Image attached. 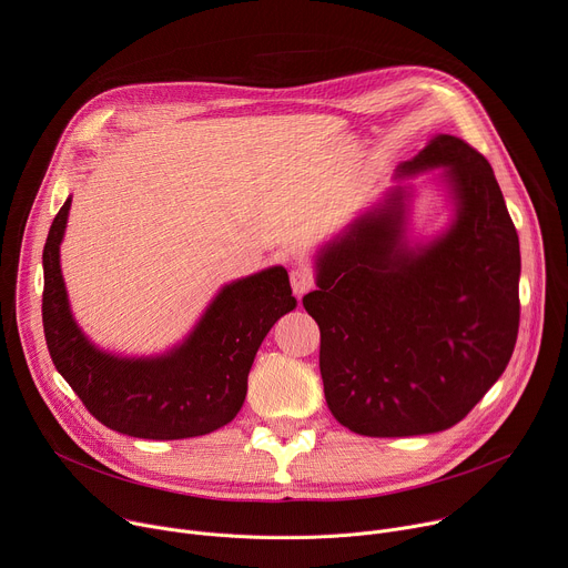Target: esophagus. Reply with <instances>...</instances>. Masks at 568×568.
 Segmentation results:
<instances>
[{
	"mask_svg": "<svg viewBox=\"0 0 568 568\" xmlns=\"http://www.w3.org/2000/svg\"><path fill=\"white\" fill-rule=\"evenodd\" d=\"M291 288L297 297L314 288V273L310 268H295L291 271Z\"/></svg>",
	"mask_w": 568,
	"mask_h": 568,
	"instance_id": "34e87169",
	"label": "esophagus"
}]
</instances>
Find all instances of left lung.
I'll use <instances>...</instances> for the list:
<instances>
[{
	"instance_id": "1",
	"label": "left lung",
	"mask_w": 568,
	"mask_h": 568,
	"mask_svg": "<svg viewBox=\"0 0 568 568\" xmlns=\"http://www.w3.org/2000/svg\"><path fill=\"white\" fill-rule=\"evenodd\" d=\"M444 168L450 227L405 239L407 189L359 215L316 258L302 297L321 327V375L334 418L364 436H416L459 423L494 386L516 345L518 234L489 161L434 136L396 178Z\"/></svg>"
}]
</instances>
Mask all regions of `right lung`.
<instances>
[{
    "label": "right lung",
    "instance_id": "right-lung-1",
    "mask_svg": "<svg viewBox=\"0 0 568 568\" xmlns=\"http://www.w3.org/2000/svg\"><path fill=\"white\" fill-rule=\"evenodd\" d=\"M72 197L42 250V327L50 357L102 425L139 439H189L227 425L243 407L247 373L271 327L295 310L288 275L273 266L225 284L170 353L118 357L89 341L70 312L61 241Z\"/></svg>",
    "mask_w": 568,
    "mask_h": 568
}]
</instances>
